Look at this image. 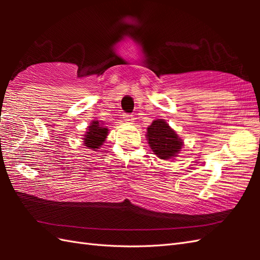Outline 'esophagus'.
I'll use <instances>...</instances> for the list:
<instances>
[{"mask_svg": "<svg viewBox=\"0 0 260 260\" xmlns=\"http://www.w3.org/2000/svg\"><path fill=\"white\" fill-rule=\"evenodd\" d=\"M123 118H124V120L126 121V123L133 124L134 117H133V116H132V115H129V114H124V115H123Z\"/></svg>", "mask_w": 260, "mask_h": 260, "instance_id": "esophagus-1", "label": "esophagus"}]
</instances>
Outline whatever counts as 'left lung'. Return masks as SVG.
<instances>
[{"instance_id": "1", "label": "left lung", "mask_w": 260, "mask_h": 260, "mask_svg": "<svg viewBox=\"0 0 260 260\" xmlns=\"http://www.w3.org/2000/svg\"><path fill=\"white\" fill-rule=\"evenodd\" d=\"M146 139L151 150L161 159H171L178 156L183 147V141L171 128L164 119H155L146 129Z\"/></svg>"}]
</instances>
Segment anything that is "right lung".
Segmentation results:
<instances>
[{"instance_id": "obj_1", "label": "right lung", "mask_w": 260, "mask_h": 260, "mask_svg": "<svg viewBox=\"0 0 260 260\" xmlns=\"http://www.w3.org/2000/svg\"><path fill=\"white\" fill-rule=\"evenodd\" d=\"M109 129L106 126H104L103 121L92 120L89 126H87L86 133L84 134V137H82V140H84L82 142H84V145L88 148L97 151L103 145V143L106 141Z\"/></svg>"}]
</instances>
